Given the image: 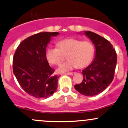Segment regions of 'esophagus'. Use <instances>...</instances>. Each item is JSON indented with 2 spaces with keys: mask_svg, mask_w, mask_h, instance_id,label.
<instances>
[{
  "mask_svg": "<svg viewBox=\"0 0 128 128\" xmlns=\"http://www.w3.org/2000/svg\"><path fill=\"white\" fill-rule=\"evenodd\" d=\"M67 75H74V74H75V72H68L67 73Z\"/></svg>",
  "mask_w": 128,
  "mask_h": 128,
  "instance_id": "1",
  "label": "esophagus"
}]
</instances>
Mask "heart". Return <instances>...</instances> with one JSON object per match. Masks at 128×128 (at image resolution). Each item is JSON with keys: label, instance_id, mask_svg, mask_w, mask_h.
Here are the masks:
<instances>
[{"label": "heart", "instance_id": "heart-1", "mask_svg": "<svg viewBox=\"0 0 128 128\" xmlns=\"http://www.w3.org/2000/svg\"><path fill=\"white\" fill-rule=\"evenodd\" d=\"M58 47H50L46 50L47 61L52 65L60 66L67 55L68 61L59 67V72H65L76 67L83 68L88 66L93 59L95 48L88 40L68 38L59 41Z\"/></svg>", "mask_w": 128, "mask_h": 128}]
</instances>
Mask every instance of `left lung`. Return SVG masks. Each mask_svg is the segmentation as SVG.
Here are the masks:
<instances>
[{"mask_svg": "<svg viewBox=\"0 0 128 128\" xmlns=\"http://www.w3.org/2000/svg\"><path fill=\"white\" fill-rule=\"evenodd\" d=\"M84 33L95 45V57L92 64L82 70V82L74 87L82 95L92 96L103 92L112 82L117 57L109 40L94 32L88 31Z\"/></svg>", "mask_w": 128, "mask_h": 128, "instance_id": "8db88e82", "label": "left lung"}]
</instances>
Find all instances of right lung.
I'll use <instances>...</instances> for the list:
<instances>
[{
    "instance_id": "add662e5",
    "label": "right lung",
    "mask_w": 128,
    "mask_h": 128,
    "mask_svg": "<svg viewBox=\"0 0 128 128\" xmlns=\"http://www.w3.org/2000/svg\"><path fill=\"white\" fill-rule=\"evenodd\" d=\"M58 32H41L26 38L17 47L12 70L21 88L35 98H47L56 91L59 76L46 59V48Z\"/></svg>"
}]
</instances>
